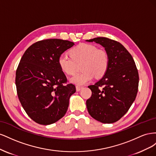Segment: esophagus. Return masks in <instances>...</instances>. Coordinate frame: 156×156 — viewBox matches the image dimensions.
Segmentation results:
<instances>
[{
    "instance_id": "1",
    "label": "esophagus",
    "mask_w": 156,
    "mask_h": 156,
    "mask_svg": "<svg viewBox=\"0 0 156 156\" xmlns=\"http://www.w3.org/2000/svg\"><path fill=\"white\" fill-rule=\"evenodd\" d=\"M83 88V87H80V86H76V90L77 91V92H79V91H80Z\"/></svg>"
}]
</instances>
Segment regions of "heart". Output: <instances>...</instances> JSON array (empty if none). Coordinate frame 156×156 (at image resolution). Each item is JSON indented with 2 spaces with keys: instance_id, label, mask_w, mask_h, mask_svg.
Segmentation results:
<instances>
[{
  "instance_id": "obj_1",
  "label": "heart",
  "mask_w": 156,
  "mask_h": 156,
  "mask_svg": "<svg viewBox=\"0 0 156 156\" xmlns=\"http://www.w3.org/2000/svg\"><path fill=\"white\" fill-rule=\"evenodd\" d=\"M70 56L62 54L58 58V64L62 72L69 75H73L77 72V64H82L83 72L75 75L70 79L71 82L77 86L90 81L94 75L96 77H101L108 70L109 56L107 52L98 49L92 44H80L69 52Z\"/></svg>"
}]
</instances>
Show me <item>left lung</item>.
I'll use <instances>...</instances> for the list:
<instances>
[{
	"label": "left lung",
	"mask_w": 156,
	"mask_h": 156,
	"mask_svg": "<svg viewBox=\"0 0 156 156\" xmlns=\"http://www.w3.org/2000/svg\"><path fill=\"white\" fill-rule=\"evenodd\" d=\"M100 44L109 56V66L103 77L88 86L92 96L87 100L88 111L94 119L104 124L119 120L135 100L139 73L135 61L119 42L105 37L87 40Z\"/></svg>",
	"instance_id": "left-lung-1"
}]
</instances>
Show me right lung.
Wrapping results in <instances>:
<instances>
[{
    "instance_id": "add662e5",
    "label": "right lung",
    "mask_w": 156,
    "mask_h": 156,
    "mask_svg": "<svg viewBox=\"0 0 156 156\" xmlns=\"http://www.w3.org/2000/svg\"><path fill=\"white\" fill-rule=\"evenodd\" d=\"M73 42L48 39L33 44L23 54L16 73L17 96L32 120L42 125L53 124L65 115L74 84L58 66V58Z\"/></svg>"
}]
</instances>
